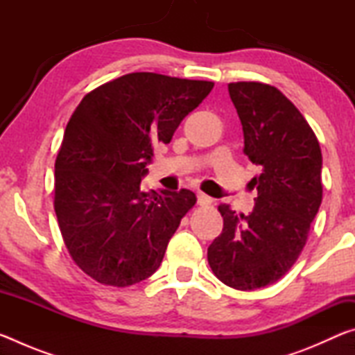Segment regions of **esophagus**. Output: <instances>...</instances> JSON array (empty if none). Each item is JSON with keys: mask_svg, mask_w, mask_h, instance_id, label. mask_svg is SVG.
Segmentation results:
<instances>
[{"mask_svg": "<svg viewBox=\"0 0 355 355\" xmlns=\"http://www.w3.org/2000/svg\"><path fill=\"white\" fill-rule=\"evenodd\" d=\"M197 203H199V205H202V207L211 205L213 199H211V197H209V196L203 194V192H199V194H197Z\"/></svg>", "mask_w": 355, "mask_h": 355, "instance_id": "34e87169", "label": "esophagus"}]
</instances>
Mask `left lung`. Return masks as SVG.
Wrapping results in <instances>:
<instances>
[{
	"label": "left lung",
	"mask_w": 355,
	"mask_h": 355,
	"mask_svg": "<svg viewBox=\"0 0 355 355\" xmlns=\"http://www.w3.org/2000/svg\"><path fill=\"white\" fill-rule=\"evenodd\" d=\"M228 94L243 125L244 155L260 173L249 214L220 203V235L209 244L216 277L250 291L277 282L302 252L322 200V155L313 130L279 89L230 83Z\"/></svg>",
	"instance_id": "left-lung-1"
}]
</instances>
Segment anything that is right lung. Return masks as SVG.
<instances>
[{
  "label": "right lung",
  "mask_w": 355,
  "mask_h": 355,
  "mask_svg": "<svg viewBox=\"0 0 355 355\" xmlns=\"http://www.w3.org/2000/svg\"><path fill=\"white\" fill-rule=\"evenodd\" d=\"M214 83L137 71L94 89L67 123L55 164V211L73 261L94 280L130 286L159 268L189 189L144 192L153 144H169Z\"/></svg>",
  "instance_id": "1"
}]
</instances>
